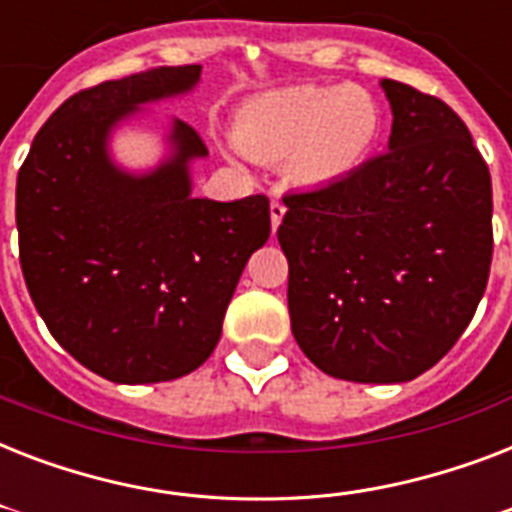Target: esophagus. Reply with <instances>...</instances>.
Returning a JSON list of instances; mask_svg holds the SVG:
<instances>
[{"mask_svg": "<svg viewBox=\"0 0 512 512\" xmlns=\"http://www.w3.org/2000/svg\"><path fill=\"white\" fill-rule=\"evenodd\" d=\"M284 212H287V207H284V201L273 199L271 201V228H273V233H276L279 223H281V220H284Z\"/></svg>", "mask_w": 512, "mask_h": 512, "instance_id": "obj_1", "label": "esophagus"}]
</instances>
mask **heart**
Returning <instances> with one entry per match:
<instances>
[{"label":"heart","instance_id":"obj_1","mask_svg":"<svg viewBox=\"0 0 512 512\" xmlns=\"http://www.w3.org/2000/svg\"><path fill=\"white\" fill-rule=\"evenodd\" d=\"M380 135V108L353 84H297L257 95L239 111L236 140L255 159H287L305 183L358 170Z\"/></svg>","mask_w":512,"mask_h":512}]
</instances>
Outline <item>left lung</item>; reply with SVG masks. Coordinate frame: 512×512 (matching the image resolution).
Segmentation results:
<instances>
[{"label": "left lung", "instance_id": "8db88e82", "mask_svg": "<svg viewBox=\"0 0 512 512\" xmlns=\"http://www.w3.org/2000/svg\"><path fill=\"white\" fill-rule=\"evenodd\" d=\"M385 154L284 196L292 335L321 372L406 382L452 350L492 265V175L444 100L382 79Z\"/></svg>", "mask_w": 512, "mask_h": 512}]
</instances>
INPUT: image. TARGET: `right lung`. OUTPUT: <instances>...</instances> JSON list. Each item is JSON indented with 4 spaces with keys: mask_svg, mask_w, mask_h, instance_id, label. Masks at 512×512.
<instances>
[{
    "mask_svg": "<svg viewBox=\"0 0 512 512\" xmlns=\"http://www.w3.org/2000/svg\"><path fill=\"white\" fill-rule=\"evenodd\" d=\"M162 66L71 95L36 132L18 172L15 223L28 295L50 335L111 382H167L199 369L223 332L244 265L271 236L263 193L191 196L199 132L172 119L170 159L116 167L111 132L146 103L199 84Z\"/></svg>",
    "mask_w": 512,
    "mask_h": 512,
    "instance_id": "right-lung-1",
    "label": "right lung"
}]
</instances>
